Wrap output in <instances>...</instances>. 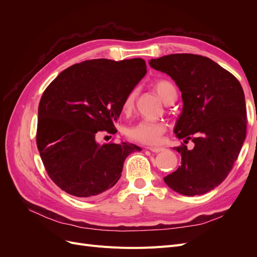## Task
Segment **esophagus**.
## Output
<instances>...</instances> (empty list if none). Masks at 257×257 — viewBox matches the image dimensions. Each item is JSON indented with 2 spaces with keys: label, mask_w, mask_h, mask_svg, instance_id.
Wrapping results in <instances>:
<instances>
[{
  "label": "esophagus",
  "mask_w": 257,
  "mask_h": 257,
  "mask_svg": "<svg viewBox=\"0 0 257 257\" xmlns=\"http://www.w3.org/2000/svg\"><path fill=\"white\" fill-rule=\"evenodd\" d=\"M147 149L150 150L151 152L158 153V152H161V151L164 150V148H163V147H147Z\"/></svg>",
  "instance_id": "obj_1"
}]
</instances>
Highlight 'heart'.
<instances>
[{
  "label": "heart",
  "mask_w": 257,
  "mask_h": 257,
  "mask_svg": "<svg viewBox=\"0 0 257 257\" xmlns=\"http://www.w3.org/2000/svg\"><path fill=\"white\" fill-rule=\"evenodd\" d=\"M153 88L157 92V94L163 102L166 100L173 95H177V91L175 85L165 79L158 80L154 82ZM135 100V91L128 93V95L125 97L122 105L124 111H130L134 106ZM166 131V124L161 121H150V120H143L138 123L134 124L127 128V136L133 139L135 142L147 144V145H155L161 141L162 135Z\"/></svg>",
  "instance_id": "b5f03b06"
}]
</instances>
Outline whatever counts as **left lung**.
Here are the masks:
<instances>
[{
  "label": "left lung",
  "instance_id": "8db88e82",
  "mask_svg": "<svg viewBox=\"0 0 257 257\" xmlns=\"http://www.w3.org/2000/svg\"><path fill=\"white\" fill-rule=\"evenodd\" d=\"M152 68L172 77L181 91L182 112L175 134L194 148L176 147L181 165L164 178L175 192L201 195L221 184L237 160L246 134L244 93L234 75L211 59L175 53L151 59Z\"/></svg>",
  "mask_w": 257,
  "mask_h": 257
}]
</instances>
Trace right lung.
<instances>
[{
    "label": "right lung",
    "instance_id": "right-lung-1",
    "mask_svg": "<svg viewBox=\"0 0 257 257\" xmlns=\"http://www.w3.org/2000/svg\"><path fill=\"white\" fill-rule=\"evenodd\" d=\"M146 73L141 58L89 60L64 69L45 90L36 144L61 190L95 197L118 182L127 155L142 150L128 143L99 145L95 137L99 131L114 130L124 99Z\"/></svg>",
    "mask_w": 257,
    "mask_h": 257
}]
</instances>
